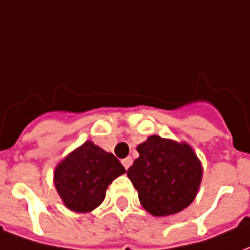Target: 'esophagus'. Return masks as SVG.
Here are the masks:
<instances>
[{
    "mask_svg": "<svg viewBox=\"0 0 250 250\" xmlns=\"http://www.w3.org/2000/svg\"><path fill=\"white\" fill-rule=\"evenodd\" d=\"M122 163H123V166H125V170H127V168L130 167L131 165H132V158H131V157L125 158V159H123V161H122Z\"/></svg>",
    "mask_w": 250,
    "mask_h": 250,
    "instance_id": "34e87169",
    "label": "esophagus"
}]
</instances>
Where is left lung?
Here are the masks:
<instances>
[{
  "instance_id": "8db88e82",
  "label": "left lung",
  "mask_w": 250,
  "mask_h": 250,
  "mask_svg": "<svg viewBox=\"0 0 250 250\" xmlns=\"http://www.w3.org/2000/svg\"><path fill=\"white\" fill-rule=\"evenodd\" d=\"M139 158L127 170L142 206L155 217L182 211L198 193L202 166L188 143L151 135L136 147Z\"/></svg>"
}]
</instances>
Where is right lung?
Listing matches in <instances>:
<instances>
[{
  "mask_svg": "<svg viewBox=\"0 0 250 250\" xmlns=\"http://www.w3.org/2000/svg\"><path fill=\"white\" fill-rule=\"evenodd\" d=\"M125 173L114 154L87 141L57 165L55 186L68 209L88 213L103 202L107 188Z\"/></svg>",
  "mask_w": 250,
  "mask_h": 250,
  "instance_id": "1",
  "label": "right lung"
}]
</instances>
